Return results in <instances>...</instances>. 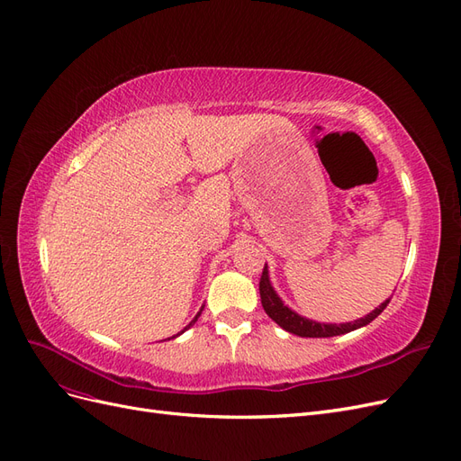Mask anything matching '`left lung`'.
<instances>
[{
	"instance_id": "8db88e82",
	"label": "left lung",
	"mask_w": 461,
	"mask_h": 461,
	"mask_svg": "<svg viewBox=\"0 0 461 461\" xmlns=\"http://www.w3.org/2000/svg\"><path fill=\"white\" fill-rule=\"evenodd\" d=\"M259 296H261V305L265 313H267L278 327H283L285 330L298 334V337H305V339H327V337H339V334L356 330L359 327L369 325L375 317H379L383 313V310L388 305L390 300L383 302L379 308L373 310L369 315L361 317L354 323H340V325H325V323H317V321H310L298 313L292 312L288 305L283 303V300L276 296V292L273 290L271 283H269V273H267V265L263 267L261 278H259Z\"/></svg>"
}]
</instances>
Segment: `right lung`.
<instances>
[{
  "instance_id": "obj_1",
  "label": "right lung",
  "mask_w": 461,
  "mask_h": 461,
  "mask_svg": "<svg viewBox=\"0 0 461 461\" xmlns=\"http://www.w3.org/2000/svg\"><path fill=\"white\" fill-rule=\"evenodd\" d=\"M202 310H203V308H202ZM202 310H200V313H202ZM200 313H198V315H196V317H194V319H192V321H190V325H188V327H186V329H190V327H192V325H194V323H196V321H198V317H200ZM186 329H185V330H186ZM185 330H183V332H185ZM178 334H180V332H178ZM178 334H176V337H178ZM173 339H175V337H173Z\"/></svg>"
}]
</instances>
